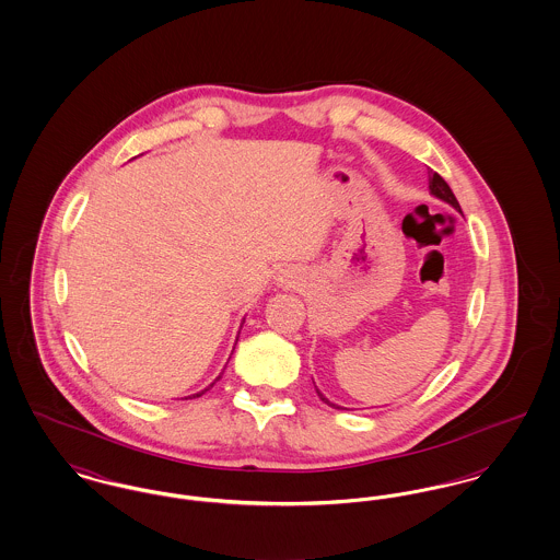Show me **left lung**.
Returning a JSON list of instances; mask_svg holds the SVG:
<instances>
[{"instance_id": "obj_1", "label": "left lung", "mask_w": 560, "mask_h": 560, "mask_svg": "<svg viewBox=\"0 0 560 560\" xmlns=\"http://www.w3.org/2000/svg\"><path fill=\"white\" fill-rule=\"evenodd\" d=\"M428 188H430V195H434L436 199H441V201H445V203H450L453 210H457V212L462 213V208H459V203H457V199H455V195H453L452 188L450 185L434 172L430 178H428ZM317 395H319L320 400L323 402H327L329 407H336V409H342L340 405H336V402H331V400L327 399L323 393H320L319 388H317Z\"/></svg>"}]
</instances>
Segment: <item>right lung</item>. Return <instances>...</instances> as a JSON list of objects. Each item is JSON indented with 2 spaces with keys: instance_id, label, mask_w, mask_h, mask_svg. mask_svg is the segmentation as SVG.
Wrapping results in <instances>:
<instances>
[{
  "instance_id": "right-lung-1",
  "label": "right lung",
  "mask_w": 560,
  "mask_h": 560,
  "mask_svg": "<svg viewBox=\"0 0 560 560\" xmlns=\"http://www.w3.org/2000/svg\"><path fill=\"white\" fill-rule=\"evenodd\" d=\"M243 323H245V319H243ZM241 327H243V325H241ZM237 340H240V338H237ZM220 377H222V373H220V375H218V377H215V380H220ZM215 380H213V382H215ZM213 382H212V384H210V386H208V388H203V390H201V393H197V395H192V397H201V395H203V393H206V390H210V388H212Z\"/></svg>"
}]
</instances>
